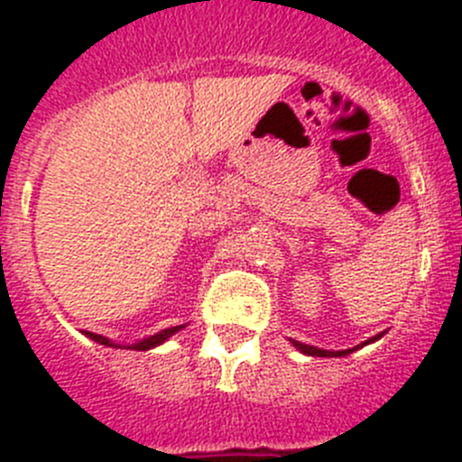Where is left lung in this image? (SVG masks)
<instances>
[{"label": "left lung", "mask_w": 462, "mask_h": 462, "mask_svg": "<svg viewBox=\"0 0 462 462\" xmlns=\"http://www.w3.org/2000/svg\"><path fill=\"white\" fill-rule=\"evenodd\" d=\"M382 336H383V333H379V336L370 337V340H365V342H363V345H370V342L379 340V337H382ZM291 342H293V346H296V349H300V352L308 354V356H328V358L330 356H346V354H352L354 349H358V346H354V349H342V352H326V349H319V346L303 345V342H296V340H291Z\"/></svg>", "instance_id": "1"}]
</instances>
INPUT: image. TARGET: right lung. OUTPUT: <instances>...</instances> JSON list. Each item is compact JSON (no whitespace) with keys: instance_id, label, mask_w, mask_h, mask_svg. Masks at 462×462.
Returning a JSON list of instances; mask_svg holds the SVG:
<instances>
[{"instance_id":"1","label":"right lung","mask_w":462,"mask_h":462,"mask_svg":"<svg viewBox=\"0 0 462 462\" xmlns=\"http://www.w3.org/2000/svg\"><path fill=\"white\" fill-rule=\"evenodd\" d=\"M180 328H185V326H171V328H164V330H159V333H154V336L150 337H143L141 342H134V345H126V349H138V352H148V349H152V346L162 345V342L169 340L173 333H178ZM85 336L89 337V340L94 342H99V345H106V346H120L116 345L113 340H108V337L104 336H97V333H89V330H85Z\"/></svg>"}]
</instances>
